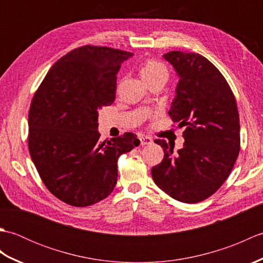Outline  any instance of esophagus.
<instances>
[{
    "mask_svg": "<svg viewBox=\"0 0 263 263\" xmlns=\"http://www.w3.org/2000/svg\"><path fill=\"white\" fill-rule=\"evenodd\" d=\"M139 140H140V144L141 146H146V144H150L153 143V139L150 137H146V136H140L139 137Z\"/></svg>",
    "mask_w": 263,
    "mask_h": 263,
    "instance_id": "esophagus-1",
    "label": "esophagus"
}]
</instances>
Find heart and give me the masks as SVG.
Masks as SVG:
<instances>
[{"label":"heart","instance_id":"obj_1","mask_svg":"<svg viewBox=\"0 0 263 263\" xmlns=\"http://www.w3.org/2000/svg\"><path fill=\"white\" fill-rule=\"evenodd\" d=\"M140 73L144 80L152 79V78H156V77L167 78V68L164 63H161L158 60L148 59L141 66Z\"/></svg>","mask_w":263,"mask_h":263}]
</instances>
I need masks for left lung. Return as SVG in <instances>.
<instances>
[{
	"mask_svg": "<svg viewBox=\"0 0 263 263\" xmlns=\"http://www.w3.org/2000/svg\"><path fill=\"white\" fill-rule=\"evenodd\" d=\"M164 58L178 77L170 116L185 126L183 148L173 154L156 140L164 159L152 168L156 185L184 203L208 199L230 176L241 148L235 97L221 72L200 54L172 51Z\"/></svg>",
	"mask_w": 263,
	"mask_h": 263,
	"instance_id": "1",
	"label": "left lung"
}]
</instances>
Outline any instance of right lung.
Here are the masks:
<instances>
[{
    "instance_id": "1",
    "label": "right lung",
    "mask_w": 263,
    "mask_h": 263,
    "mask_svg": "<svg viewBox=\"0 0 263 263\" xmlns=\"http://www.w3.org/2000/svg\"><path fill=\"white\" fill-rule=\"evenodd\" d=\"M132 55L106 46L72 49L55 63L33 95L28 148L48 191L73 206L113 192L117 160L139 146L135 133L99 140L98 109L114 103L116 76Z\"/></svg>"
}]
</instances>
